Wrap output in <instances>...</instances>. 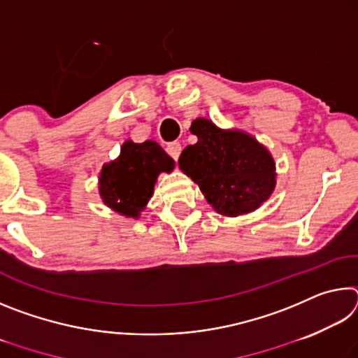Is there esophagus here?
<instances>
[{
	"instance_id": "esophagus-1",
	"label": "esophagus",
	"mask_w": 358,
	"mask_h": 358,
	"mask_svg": "<svg viewBox=\"0 0 358 358\" xmlns=\"http://www.w3.org/2000/svg\"><path fill=\"white\" fill-rule=\"evenodd\" d=\"M166 151H167V155L172 157V159L177 161L178 157H180V153H181V145H180V142H171V143H167Z\"/></svg>"
}]
</instances>
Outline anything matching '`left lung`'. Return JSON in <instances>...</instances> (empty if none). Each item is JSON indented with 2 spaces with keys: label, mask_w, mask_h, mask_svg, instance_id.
I'll return each mask as SVG.
<instances>
[{
  "label": "left lung",
  "mask_w": 358,
  "mask_h": 358,
  "mask_svg": "<svg viewBox=\"0 0 358 358\" xmlns=\"http://www.w3.org/2000/svg\"><path fill=\"white\" fill-rule=\"evenodd\" d=\"M191 132L197 143L183 150L178 166L217 213H250L270 197L275 162L256 138L241 131H222L205 118L194 120Z\"/></svg>",
  "instance_id": "left-lung-1"
}]
</instances>
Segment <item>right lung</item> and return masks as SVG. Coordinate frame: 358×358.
Listing matches in <instances>:
<instances>
[{
  "label": "right lung",
  "instance_id": "right-lung-1",
  "mask_svg": "<svg viewBox=\"0 0 358 358\" xmlns=\"http://www.w3.org/2000/svg\"><path fill=\"white\" fill-rule=\"evenodd\" d=\"M175 162L153 141L124 142L117 161L102 167L99 192L107 207L137 217L153 194L161 172H172Z\"/></svg>",
  "mask_w": 358,
  "mask_h": 358
}]
</instances>
